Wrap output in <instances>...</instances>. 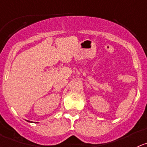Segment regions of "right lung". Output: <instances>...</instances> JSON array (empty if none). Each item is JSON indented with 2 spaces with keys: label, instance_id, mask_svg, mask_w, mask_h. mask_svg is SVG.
Segmentation results:
<instances>
[{
  "label": "right lung",
  "instance_id": "add662e5",
  "mask_svg": "<svg viewBox=\"0 0 147 147\" xmlns=\"http://www.w3.org/2000/svg\"><path fill=\"white\" fill-rule=\"evenodd\" d=\"M27 121H28V120H27ZM28 122H30V121H28Z\"/></svg>",
  "mask_w": 147,
  "mask_h": 147
}]
</instances>
